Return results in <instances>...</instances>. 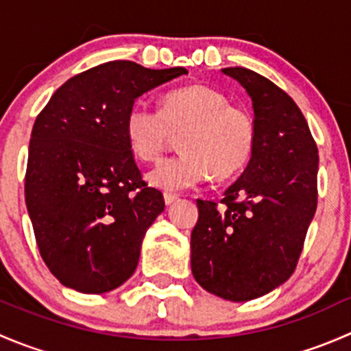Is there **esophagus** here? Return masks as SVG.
<instances>
[{
    "mask_svg": "<svg viewBox=\"0 0 351 351\" xmlns=\"http://www.w3.org/2000/svg\"><path fill=\"white\" fill-rule=\"evenodd\" d=\"M178 195H175V193H165V204L166 205H171V204H175L176 200H178Z\"/></svg>",
    "mask_w": 351,
    "mask_h": 351,
    "instance_id": "obj_1",
    "label": "esophagus"
}]
</instances>
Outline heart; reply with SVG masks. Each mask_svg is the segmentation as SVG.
<instances>
[{"label": "heart", "instance_id": "b5f03b06", "mask_svg": "<svg viewBox=\"0 0 351 351\" xmlns=\"http://www.w3.org/2000/svg\"><path fill=\"white\" fill-rule=\"evenodd\" d=\"M123 132L134 156L146 162L158 161L173 134L182 132V153L147 175L151 185L166 192L193 189L210 175L219 182L238 175L250 162L258 137L253 113L205 84L169 91L159 110L137 101L127 112Z\"/></svg>", "mask_w": 351, "mask_h": 351}]
</instances>
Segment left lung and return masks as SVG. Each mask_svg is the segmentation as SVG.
I'll return each instance as SVG.
<instances>
[{
	"mask_svg": "<svg viewBox=\"0 0 351 351\" xmlns=\"http://www.w3.org/2000/svg\"><path fill=\"white\" fill-rule=\"evenodd\" d=\"M222 73L253 101L256 147L221 205L198 198L192 274L207 292L244 302L289 280L317 207V146L295 101L246 67Z\"/></svg>",
	"mask_w": 351,
	"mask_h": 351,
	"instance_id": "left-lung-1",
	"label": "left lung"
}]
</instances>
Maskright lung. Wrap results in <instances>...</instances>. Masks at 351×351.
<instances>
[{"label": "right lung", "instance_id": "add662e5", "mask_svg": "<svg viewBox=\"0 0 351 351\" xmlns=\"http://www.w3.org/2000/svg\"><path fill=\"white\" fill-rule=\"evenodd\" d=\"M182 74L105 62L67 80L35 119L25 202L42 260L62 285L104 293L136 271L165 198L143 180L123 122L136 98Z\"/></svg>", "mask_w": 351, "mask_h": 351}]
</instances>
